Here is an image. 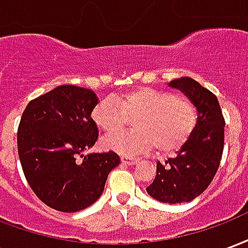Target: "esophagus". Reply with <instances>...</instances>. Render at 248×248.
<instances>
[{
  "mask_svg": "<svg viewBox=\"0 0 248 248\" xmlns=\"http://www.w3.org/2000/svg\"><path fill=\"white\" fill-rule=\"evenodd\" d=\"M121 161H122V163H124V165H135V163L138 162V158L130 155H122L121 156Z\"/></svg>",
  "mask_w": 248,
  "mask_h": 248,
  "instance_id": "1",
  "label": "esophagus"
}]
</instances>
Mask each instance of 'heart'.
<instances>
[{
    "instance_id": "heart-1",
    "label": "heart",
    "mask_w": 248,
    "mask_h": 248,
    "mask_svg": "<svg viewBox=\"0 0 248 248\" xmlns=\"http://www.w3.org/2000/svg\"><path fill=\"white\" fill-rule=\"evenodd\" d=\"M93 121L111 134L133 118V131H121L103 140V146L121 154H135L155 146L158 153L179 150L197 129V106L165 90L140 87L117 98H105L93 110Z\"/></svg>"
}]
</instances>
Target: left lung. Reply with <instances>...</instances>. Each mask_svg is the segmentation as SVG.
Returning a JSON list of instances; mask_svg holds the SVG:
<instances>
[{"mask_svg": "<svg viewBox=\"0 0 248 248\" xmlns=\"http://www.w3.org/2000/svg\"><path fill=\"white\" fill-rule=\"evenodd\" d=\"M169 86L179 89L199 113L194 134L177 156L156 163L155 179L146 187L154 199L174 204L195 199L215 177L223 154L224 118L215 94L190 77L174 79Z\"/></svg>", "mask_w": 248, "mask_h": 248, "instance_id": "1", "label": "left lung"}]
</instances>
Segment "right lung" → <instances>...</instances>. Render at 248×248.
I'll use <instances>...</instances> for the list:
<instances>
[{
    "mask_svg": "<svg viewBox=\"0 0 248 248\" xmlns=\"http://www.w3.org/2000/svg\"><path fill=\"white\" fill-rule=\"evenodd\" d=\"M90 89L62 85L28 103L17 145L25 178L49 207L76 213L102 195L108 172L119 165L114 151L83 153L98 140Z\"/></svg>",
    "mask_w": 248,
    "mask_h": 248,
    "instance_id": "right-lung-1",
    "label": "right lung"
}]
</instances>
